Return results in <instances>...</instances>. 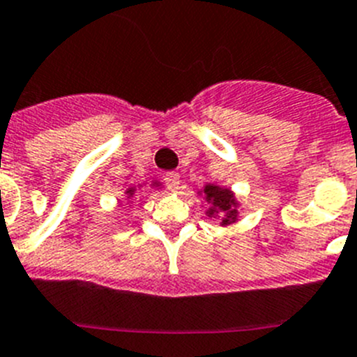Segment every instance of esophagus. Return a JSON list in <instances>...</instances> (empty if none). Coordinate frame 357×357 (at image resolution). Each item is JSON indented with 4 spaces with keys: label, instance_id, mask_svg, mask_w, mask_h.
<instances>
[{
    "label": "esophagus",
    "instance_id": "1",
    "mask_svg": "<svg viewBox=\"0 0 357 357\" xmlns=\"http://www.w3.org/2000/svg\"><path fill=\"white\" fill-rule=\"evenodd\" d=\"M179 181H181V179H179L178 172H167L165 174V185L169 186V190H172V192L178 190Z\"/></svg>",
    "mask_w": 357,
    "mask_h": 357
}]
</instances>
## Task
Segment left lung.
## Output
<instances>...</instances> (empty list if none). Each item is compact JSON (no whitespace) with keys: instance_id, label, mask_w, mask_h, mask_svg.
<instances>
[{"instance_id":"8db88e82","label":"left lung","mask_w":357,"mask_h":357,"mask_svg":"<svg viewBox=\"0 0 357 357\" xmlns=\"http://www.w3.org/2000/svg\"><path fill=\"white\" fill-rule=\"evenodd\" d=\"M197 194L202 195V199L210 204V208L206 210L208 217L220 218V226H231V224L238 222L240 202L231 188L208 183Z\"/></svg>"}]
</instances>
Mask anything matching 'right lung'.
Here are the masks:
<instances>
[{"instance_id":"1","label":"right lung","mask_w":357,"mask_h":357,"mask_svg":"<svg viewBox=\"0 0 357 357\" xmlns=\"http://www.w3.org/2000/svg\"><path fill=\"white\" fill-rule=\"evenodd\" d=\"M142 188V185L139 186H130V188H126V192H124V195H126V199H133L135 195H137V192ZM151 188H162V183L160 181H151Z\"/></svg>"}]
</instances>
